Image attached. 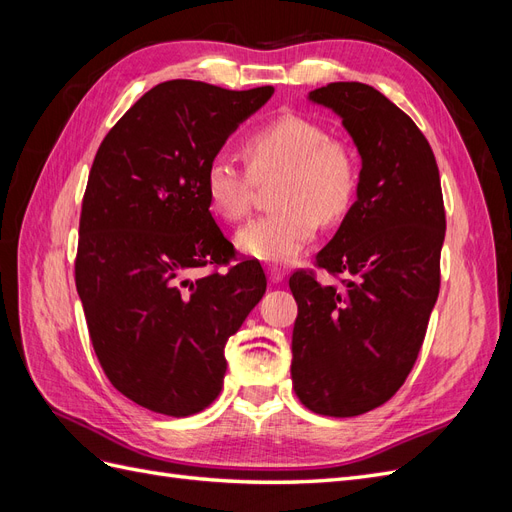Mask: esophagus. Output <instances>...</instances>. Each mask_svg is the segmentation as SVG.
<instances>
[{"label":"esophagus","mask_w":512,"mask_h":512,"mask_svg":"<svg viewBox=\"0 0 512 512\" xmlns=\"http://www.w3.org/2000/svg\"><path fill=\"white\" fill-rule=\"evenodd\" d=\"M267 275H269V280L273 282V284H280L284 277H286V271L282 269V267H277V265H271V267H267Z\"/></svg>","instance_id":"esophagus-1"}]
</instances>
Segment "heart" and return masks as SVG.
Here are the masks:
<instances>
[{"instance_id":"obj_1","label":"heart","mask_w":512,"mask_h":512,"mask_svg":"<svg viewBox=\"0 0 512 512\" xmlns=\"http://www.w3.org/2000/svg\"><path fill=\"white\" fill-rule=\"evenodd\" d=\"M247 168L215 156L203 177L209 209L226 222L243 220L252 209L256 181L275 183L277 211L258 215L239 228V252L262 262H290L314 241L320 220L346 218L361 181L356 151L331 136L320 121L284 113L262 123L243 141Z\"/></svg>"}]
</instances>
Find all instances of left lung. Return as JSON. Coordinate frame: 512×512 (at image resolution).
<instances>
[{"label":"left lung","instance_id":"1","mask_svg":"<svg viewBox=\"0 0 512 512\" xmlns=\"http://www.w3.org/2000/svg\"><path fill=\"white\" fill-rule=\"evenodd\" d=\"M309 100L342 117L363 166L354 205L316 256L339 284L290 275V371L305 408L346 418L389 401L416 363L440 292L446 215L436 158L401 108L363 83H329Z\"/></svg>","mask_w":512,"mask_h":512}]
</instances>
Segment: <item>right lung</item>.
Instances as JSON below:
<instances>
[{"label": "right lung", "instance_id": "obj_1", "mask_svg": "<svg viewBox=\"0 0 512 512\" xmlns=\"http://www.w3.org/2000/svg\"><path fill=\"white\" fill-rule=\"evenodd\" d=\"M273 87L166 81L104 136L83 196L74 277L106 378L134 404L190 416L220 395L224 346L267 290L209 211L203 177ZM211 266L191 280L196 268ZM226 266V272H218Z\"/></svg>", "mask_w": 512, "mask_h": 512}]
</instances>
